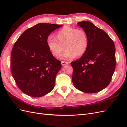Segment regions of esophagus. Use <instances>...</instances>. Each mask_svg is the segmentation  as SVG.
Masks as SVG:
<instances>
[{"label":"esophagus","instance_id":"1","mask_svg":"<svg viewBox=\"0 0 127 127\" xmlns=\"http://www.w3.org/2000/svg\"><path fill=\"white\" fill-rule=\"evenodd\" d=\"M68 64H69V63L67 62V61H61V64H62L63 66H64V65Z\"/></svg>","mask_w":127,"mask_h":127}]
</instances>
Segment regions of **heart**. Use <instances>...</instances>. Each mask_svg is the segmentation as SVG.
<instances>
[{"instance_id":"heart-1","label":"heart","mask_w":127,"mask_h":127,"mask_svg":"<svg viewBox=\"0 0 127 127\" xmlns=\"http://www.w3.org/2000/svg\"><path fill=\"white\" fill-rule=\"evenodd\" d=\"M55 35L56 37L49 35L46 40L49 50L53 56L58 57L64 48L66 50L61 57L65 59H71L76 56L81 57L86 53L89 41L85 31L65 26L57 31Z\"/></svg>"}]
</instances>
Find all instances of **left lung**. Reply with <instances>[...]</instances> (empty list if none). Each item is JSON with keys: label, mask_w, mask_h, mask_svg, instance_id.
<instances>
[{"label": "left lung", "mask_w": 127, "mask_h": 127, "mask_svg": "<svg viewBox=\"0 0 127 127\" xmlns=\"http://www.w3.org/2000/svg\"><path fill=\"white\" fill-rule=\"evenodd\" d=\"M88 37V49L80 58L71 63L74 86L87 93H97L110 84L116 68V49L106 32L92 23H78Z\"/></svg>", "instance_id": "obj_1"}]
</instances>
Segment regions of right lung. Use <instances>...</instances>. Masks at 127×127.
<instances>
[{
	"label": "right lung",
	"instance_id": "obj_1",
	"mask_svg": "<svg viewBox=\"0 0 127 127\" xmlns=\"http://www.w3.org/2000/svg\"><path fill=\"white\" fill-rule=\"evenodd\" d=\"M62 26L37 24L27 29L15 43L11 53V72L24 94L41 97L54 88L61 64L50 51L46 40L52 31Z\"/></svg>",
	"mask_w": 127,
	"mask_h": 127
}]
</instances>
